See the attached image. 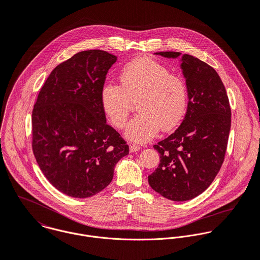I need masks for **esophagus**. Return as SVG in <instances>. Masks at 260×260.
<instances>
[{
    "mask_svg": "<svg viewBox=\"0 0 260 260\" xmlns=\"http://www.w3.org/2000/svg\"><path fill=\"white\" fill-rule=\"evenodd\" d=\"M129 149H130V152H136V151H138L140 149V146L137 145V144H131Z\"/></svg>",
    "mask_w": 260,
    "mask_h": 260,
    "instance_id": "esophagus-1",
    "label": "esophagus"
}]
</instances>
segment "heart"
Instances as JSON below:
<instances>
[{
    "instance_id": "heart-1",
    "label": "heart",
    "mask_w": 260,
    "mask_h": 260,
    "mask_svg": "<svg viewBox=\"0 0 260 260\" xmlns=\"http://www.w3.org/2000/svg\"><path fill=\"white\" fill-rule=\"evenodd\" d=\"M120 86L106 83L101 89L102 108L117 128H123L129 118L132 103L139 112L126 128V136L136 142H146L159 129L170 131L183 119L188 103L185 81L170 69L149 57L128 63L121 72Z\"/></svg>"
}]
</instances>
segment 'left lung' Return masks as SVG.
<instances>
[{
  "label": "left lung",
  "mask_w": 260,
  "mask_h": 260,
  "mask_svg": "<svg viewBox=\"0 0 260 260\" xmlns=\"http://www.w3.org/2000/svg\"><path fill=\"white\" fill-rule=\"evenodd\" d=\"M155 54L176 58L180 52ZM181 70L188 92L187 109L179 127L154 145L160 156L150 186L174 202L188 201L205 191L219 173L227 149L231 109L217 72L188 54L181 56Z\"/></svg>",
  "instance_id": "8db88e82"
}]
</instances>
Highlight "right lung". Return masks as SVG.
I'll list each match as a JSON object with an SVG mask.
<instances>
[{
  "label": "right lung",
  "mask_w": 260,
  "mask_h": 260,
  "mask_svg": "<svg viewBox=\"0 0 260 260\" xmlns=\"http://www.w3.org/2000/svg\"><path fill=\"white\" fill-rule=\"evenodd\" d=\"M117 56L87 50L58 64L40 88L32 111V149L41 172L59 191L84 199L112 181L129 153L107 124L101 89Z\"/></svg>",
  "instance_id": "right-lung-1"
}]
</instances>
